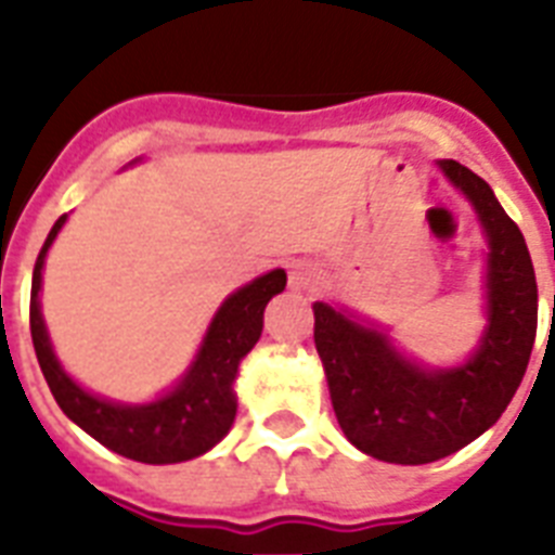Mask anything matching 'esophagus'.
Segmentation results:
<instances>
[{"mask_svg":"<svg viewBox=\"0 0 555 555\" xmlns=\"http://www.w3.org/2000/svg\"><path fill=\"white\" fill-rule=\"evenodd\" d=\"M320 282V268L311 264V261H294V264L287 268V287H291V291H299V294H302V291H313Z\"/></svg>","mask_w":555,"mask_h":555,"instance_id":"1","label":"esophagus"}]
</instances>
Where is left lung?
I'll list each match as a JSON object with an SVG mask.
<instances>
[{
  "label": "left lung",
  "mask_w": 555,
  "mask_h": 555,
  "mask_svg": "<svg viewBox=\"0 0 555 555\" xmlns=\"http://www.w3.org/2000/svg\"><path fill=\"white\" fill-rule=\"evenodd\" d=\"M440 169L466 198L490 238L487 331L457 369H423L386 334L325 302L313 305V343L346 438L388 464H431L490 429L521 386L539 322L530 250L490 184L457 160Z\"/></svg>",
  "instance_id": "obj_1"
}]
</instances>
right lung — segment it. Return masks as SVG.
I'll return each instance as SVG.
<instances>
[{
  "instance_id": "obj_1",
  "label": "right lung",
  "mask_w": 555,
  "mask_h": 555,
  "mask_svg": "<svg viewBox=\"0 0 555 555\" xmlns=\"http://www.w3.org/2000/svg\"><path fill=\"white\" fill-rule=\"evenodd\" d=\"M65 224V216L56 218L46 244L34 264L30 282V339L37 351L39 369L46 374L51 395L82 431L100 440L112 452L141 464H178L204 455L224 438L235 421L233 379L238 374L242 357L261 337L264 305L287 285L285 270H270L242 291H235L209 322V331L195 363L169 395L146 405L108 403L103 397L89 395L80 388L63 365L56 363L48 343L46 322L39 313V282L42 264L51 242Z\"/></svg>"
}]
</instances>
